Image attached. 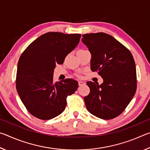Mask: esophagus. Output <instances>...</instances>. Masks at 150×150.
I'll return each instance as SVG.
<instances>
[{
	"instance_id": "34e87169",
	"label": "esophagus",
	"mask_w": 150,
	"mask_h": 150,
	"mask_svg": "<svg viewBox=\"0 0 150 150\" xmlns=\"http://www.w3.org/2000/svg\"><path fill=\"white\" fill-rule=\"evenodd\" d=\"M85 82H83V81H79V86L83 85H85Z\"/></svg>"
}]
</instances>
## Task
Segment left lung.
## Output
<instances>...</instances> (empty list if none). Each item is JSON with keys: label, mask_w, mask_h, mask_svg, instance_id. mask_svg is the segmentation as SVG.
Instances as JSON below:
<instances>
[{"label": "left lung", "mask_w": 150, "mask_h": 150, "mask_svg": "<svg viewBox=\"0 0 150 150\" xmlns=\"http://www.w3.org/2000/svg\"><path fill=\"white\" fill-rule=\"evenodd\" d=\"M82 42L91 54V69L103 83L87 81L90 93L86 108L96 117L110 120L120 115L136 91V71L132 55L112 35L103 32L83 35Z\"/></svg>", "instance_id": "1"}]
</instances>
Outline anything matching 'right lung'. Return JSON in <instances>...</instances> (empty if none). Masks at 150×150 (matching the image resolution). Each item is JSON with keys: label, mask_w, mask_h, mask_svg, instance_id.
<instances>
[{"label": "right lung", "mask_w": 150, "mask_h": 150, "mask_svg": "<svg viewBox=\"0 0 150 150\" xmlns=\"http://www.w3.org/2000/svg\"><path fill=\"white\" fill-rule=\"evenodd\" d=\"M80 34L50 32L40 35L27 47L18 63L16 87L29 112L41 120H50L62 113L67 96L78 88V82L67 79L53 81L56 64L79 42Z\"/></svg>", "instance_id": "obj_1"}]
</instances>
